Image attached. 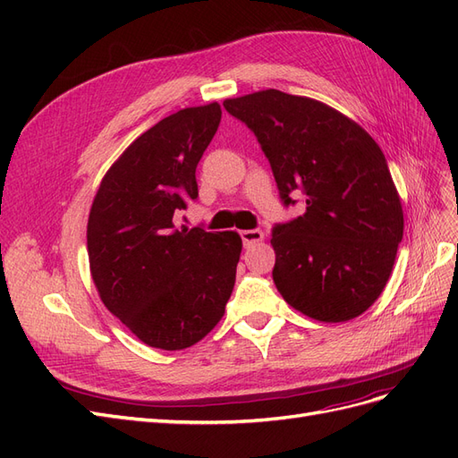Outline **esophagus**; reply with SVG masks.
Returning a JSON list of instances; mask_svg holds the SVG:
<instances>
[{
    "instance_id": "obj_1",
    "label": "esophagus",
    "mask_w": 458,
    "mask_h": 458,
    "mask_svg": "<svg viewBox=\"0 0 458 458\" xmlns=\"http://www.w3.org/2000/svg\"><path fill=\"white\" fill-rule=\"evenodd\" d=\"M241 237H242L244 246H250V244L261 242L266 234H263V231H259V229H246V231H241Z\"/></svg>"
}]
</instances>
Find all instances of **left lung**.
<instances>
[{
    "label": "left lung",
    "instance_id": "left-lung-1",
    "mask_svg": "<svg viewBox=\"0 0 458 458\" xmlns=\"http://www.w3.org/2000/svg\"><path fill=\"white\" fill-rule=\"evenodd\" d=\"M271 164L283 202L306 212L273 229V281L286 303L315 321L365 313L390 279L403 239V206L378 143L317 99L263 89L225 99Z\"/></svg>",
    "mask_w": 458,
    "mask_h": 458
}]
</instances>
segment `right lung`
Masks as SVG:
<instances>
[{
    "instance_id": "1",
    "label": "right lung",
    "mask_w": 458,
    "mask_h": 458,
    "mask_svg": "<svg viewBox=\"0 0 458 458\" xmlns=\"http://www.w3.org/2000/svg\"><path fill=\"white\" fill-rule=\"evenodd\" d=\"M219 103L182 108L110 165L88 219L89 271L106 310L150 348L185 350L225 313L242 239L177 227L199 197L197 164L217 131Z\"/></svg>"
}]
</instances>
